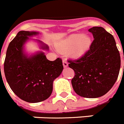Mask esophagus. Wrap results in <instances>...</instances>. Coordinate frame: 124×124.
<instances>
[{
  "label": "esophagus",
  "mask_w": 124,
  "mask_h": 124,
  "mask_svg": "<svg viewBox=\"0 0 124 124\" xmlns=\"http://www.w3.org/2000/svg\"><path fill=\"white\" fill-rule=\"evenodd\" d=\"M63 67H65V68L68 67V62H67L66 59H63Z\"/></svg>",
  "instance_id": "esophagus-1"
}]
</instances>
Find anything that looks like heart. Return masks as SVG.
<instances>
[{
  "mask_svg": "<svg viewBox=\"0 0 124 124\" xmlns=\"http://www.w3.org/2000/svg\"><path fill=\"white\" fill-rule=\"evenodd\" d=\"M91 38L83 34H73L66 38L57 45L58 51L65 53L70 50V56L75 59L81 57L89 49Z\"/></svg>",
  "mask_w": 124,
  "mask_h": 124,
  "instance_id": "1",
  "label": "heart"
}]
</instances>
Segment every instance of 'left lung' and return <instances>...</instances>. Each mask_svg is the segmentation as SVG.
<instances>
[{"instance_id": "left-lung-1", "label": "left lung", "mask_w": 124, "mask_h": 124, "mask_svg": "<svg viewBox=\"0 0 124 124\" xmlns=\"http://www.w3.org/2000/svg\"><path fill=\"white\" fill-rule=\"evenodd\" d=\"M88 31L94 38L90 49L79 59H68V66L75 72L72 85L76 93L85 98H97L113 86L121 61L112 34L101 27Z\"/></svg>"}]
</instances>
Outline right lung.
<instances>
[{"instance_id":"right-lung-1","label":"right lung","mask_w":124,"mask_h":124,"mask_svg":"<svg viewBox=\"0 0 124 124\" xmlns=\"http://www.w3.org/2000/svg\"><path fill=\"white\" fill-rule=\"evenodd\" d=\"M38 32L22 31L8 47L4 64L6 79L12 91L20 99L27 102L36 103L47 99L53 88V81L63 71L62 59L52 61L43 52L28 57L23 53V45L29 36ZM41 48L48 50L47 45L38 40Z\"/></svg>"}]
</instances>
